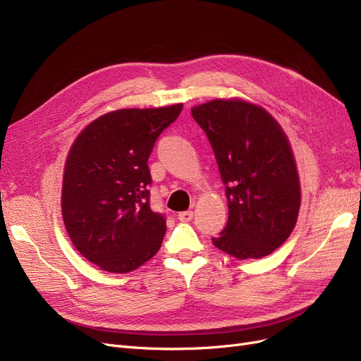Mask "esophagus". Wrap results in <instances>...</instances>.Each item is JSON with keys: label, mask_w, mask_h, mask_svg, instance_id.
<instances>
[{"label": "esophagus", "mask_w": 361, "mask_h": 361, "mask_svg": "<svg viewBox=\"0 0 361 361\" xmlns=\"http://www.w3.org/2000/svg\"><path fill=\"white\" fill-rule=\"evenodd\" d=\"M192 216H194L192 211H183V212L178 214V220L182 221V223H187V221L192 220Z\"/></svg>", "instance_id": "obj_1"}]
</instances>
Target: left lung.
<instances>
[{"mask_svg": "<svg viewBox=\"0 0 361 361\" xmlns=\"http://www.w3.org/2000/svg\"><path fill=\"white\" fill-rule=\"evenodd\" d=\"M226 187L228 220L212 244L236 259L271 255L293 231L301 192L286 134L264 108L215 99L191 110Z\"/></svg>", "mask_w": 361, "mask_h": 361, "instance_id": "obj_1", "label": "left lung"}]
</instances>
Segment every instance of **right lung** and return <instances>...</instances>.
<instances>
[{
	"mask_svg": "<svg viewBox=\"0 0 361 361\" xmlns=\"http://www.w3.org/2000/svg\"><path fill=\"white\" fill-rule=\"evenodd\" d=\"M183 105L118 110L75 140L64 167L61 212L76 250L108 272H129L157 255L166 216L152 211L147 159Z\"/></svg>",
	"mask_w": 361,
	"mask_h": 361,
	"instance_id": "obj_1",
	"label": "right lung"
}]
</instances>
